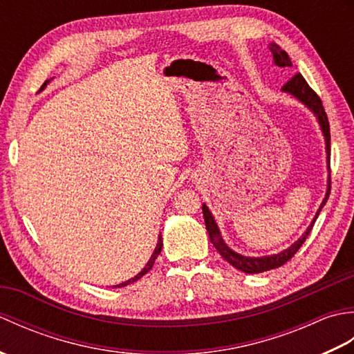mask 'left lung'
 Segmentation results:
<instances>
[{"instance_id":"left-lung-1","label":"left lung","mask_w":354,"mask_h":354,"mask_svg":"<svg viewBox=\"0 0 354 354\" xmlns=\"http://www.w3.org/2000/svg\"><path fill=\"white\" fill-rule=\"evenodd\" d=\"M269 50H270V53H272V59H274L275 65H278V66H292L289 55L284 50H281L280 45L270 44ZM281 91L289 93L293 97H297L299 102L304 103L306 106L309 108L315 115H317L318 123L321 126V131H322V133H324V138H326V152H327V164H328L327 167L330 170V124H328V118H327V114L324 111V106H322V102L318 97V94L315 93L313 89L309 86V84H307L306 79L301 76V74H295V76H293L290 80H288V84H284V86L281 88ZM330 187H332V184H330V175H328L327 193H326L324 201H322V204L319 205L318 213L315 214L312 223L309 225V228L306 230L304 234L299 237L295 243L290 245L288 250H284V251L274 254V255H265V257H246V255L234 252L227 243L223 242V239L221 236V231H219V228H217V223L214 221L212 212H209L208 207L204 204V205H202V213H204L205 227H207L208 236H209V242L214 245L217 252H219L222 257L230 263L231 266H234L236 269L242 270V272H245V274H259V272H265V270L280 268V266L284 265L286 261H289L293 257V255L297 254V251L306 242L307 236L310 234L313 225L318 219L319 212L322 209V207L326 205V202L328 199Z\"/></svg>"}]
</instances>
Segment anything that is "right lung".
I'll list each match as a JSON object with an SVG mask.
<instances>
[{"instance_id": "obj_1", "label": "right lung", "mask_w": 354, "mask_h": 354, "mask_svg": "<svg viewBox=\"0 0 354 354\" xmlns=\"http://www.w3.org/2000/svg\"><path fill=\"white\" fill-rule=\"evenodd\" d=\"M47 84H48V80H45L44 82V85L41 86V89H44L45 86H47ZM162 237L160 236L158 237V243H156V248H155V251H153V254H152V257L149 259V261H147V265L142 268V270L141 272H138L137 275H135L133 278H131V280H127V281H124V283H120V284H115L114 288H124V286H127V284H131V283H133V281H137V280H140V278L145 275V274H147L150 269H152V266H153V263H155V260H156V257L158 255H160V252H161V248H162V240H161Z\"/></svg>"}]
</instances>
